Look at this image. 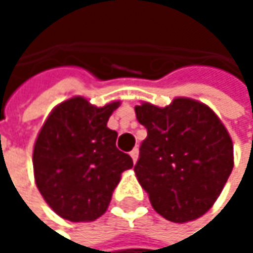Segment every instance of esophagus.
I'll use <instances>...</instances> for the list:
<instances>
[{
	"label": "esophagus",
	"mask_w": 253,
	"mask_h": 253,
	"mask_svg": "<svg viewBox=\"0 0 253 253\" xmlns=\"http://www.w3.org/2000/svg\"><path fill=\"white\" fill-rule=\"evenodd\" d=\"M130 157H131L133 163H136V161H137V157H139V149H137V148H134V149L130 152Z\"/></svg>",
	"instance_id": "obj_1"
}]
</instances>
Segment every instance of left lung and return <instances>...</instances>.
Returning <instances> with one entry per match:
<instances>
[{
    "label": "left lung",
    "mask_w": 253,
    "mask_h": 253,
    "mask_svg": "<svg viewBox=\"0 0 253 253\" xmlns=\"http://www.w3.org/2000/svg\"><path fill=\"white\" fill-rule=\"evenodd\" d=\"M148 130L134 173L154 210L173 223L204 215L233 170V142L221 120L202 102L176 98L160 108L134 107Z\"/></svg>",
    "instance_id": "obj_1"
}]
</instances>
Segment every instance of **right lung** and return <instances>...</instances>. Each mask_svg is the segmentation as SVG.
Wrapping results in <instances>:
<instances>
[{
	"mask_svg": "<svg viewBox=\"0 0 253 253\" xmlns=\"http://www.w3.org/2000/svg\"><path fill=\"white\" fill-rule=\"evenodd\" d=\"M120 102L90 105L75 96L57 105L33 148V173L45 202L64 220L93 221L111 201L122 173L133 167L107 122Z\"/></svg>",
	"mask_w": 253,
	"mask_h": 253,
	"instance_id": "obj_1",
	"label": "right lung"
}]
</instances>
